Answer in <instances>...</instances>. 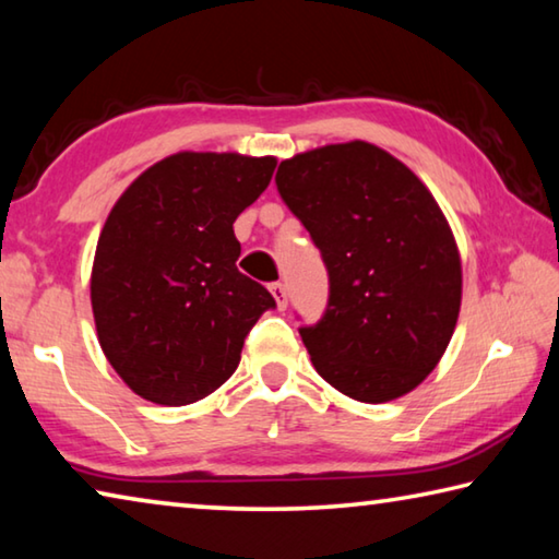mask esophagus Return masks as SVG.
Masks as SVG:
<instances>
[{"label":"esophagus","instance_id":"obj_1","mask_svg":"<svg viewBox=\"0 0 559 559\" xmlns=\"http://www.w3.org/2000/svg\"><path fill=\"white\" fill-rule=\"evenodd\" d=\"M271 293H273V298H276L278 310H286L288 308V290H286V286H283L281 281L278 283H271Z\"/></svg>","mask_w":559,"mask_h":559}]
</instances>
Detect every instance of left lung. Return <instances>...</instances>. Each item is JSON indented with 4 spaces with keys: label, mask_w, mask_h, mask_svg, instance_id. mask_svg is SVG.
<instances>
[{
    "label": "left lung",
    "mask_w": 559,
    "mask_h": 559,
    "mask_svg": "<svg viewBox=\"0 0 559 559\" xmlns=\"http://www.w3.org/2000/svg\"><path fill=\"white\" fill-rule=\"evenodd\" d=\"M276 187L330 278L323 318L300 328L318 374L367 404L412 392L447 353L461 308V259L437 200L362 140L283 159Z\"/></svg>",
    "instance_id": "1"
}]
</instances>
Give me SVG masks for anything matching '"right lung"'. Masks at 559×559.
Instances as JSON below:
<instances>
[{
  "label": "right lung",
  "instance_id": "1",
  "mask_svg": "<svg viewBox=\"0 0 559 559\" xmlns=\"http://www.w3.org/2000/svg\"><path fill=\"white\" fill-rule=\"evenodd\" d=\"M276 157L177 153L145 169L112 206L91 273L98 343L147 402L204 400L239 367L269 308L236 269L234 222L269 187Z\"/></svg>",
  "mask_w": 559,
  "mask_h": 559
}]
</instances>
